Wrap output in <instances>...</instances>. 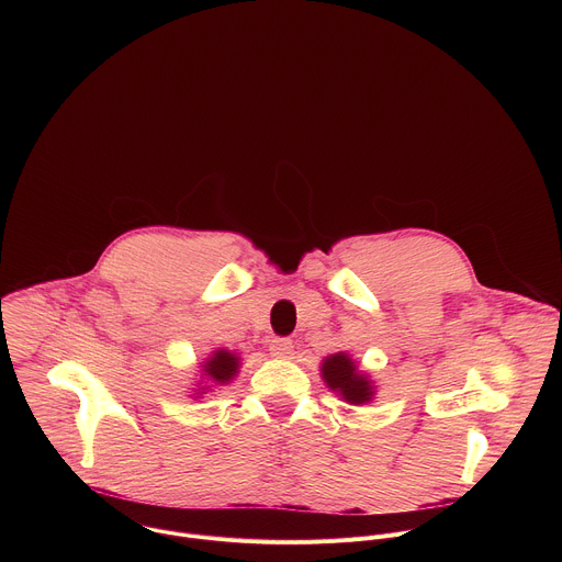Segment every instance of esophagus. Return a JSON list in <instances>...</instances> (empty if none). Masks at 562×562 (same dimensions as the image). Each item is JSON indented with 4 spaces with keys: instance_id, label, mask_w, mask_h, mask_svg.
<instances>
[{
    "instance_id": "34e87169",
    "label": "esophagus",
    "mask_w": 562,
    "mask_h": 562,
    "mask_svg": "<svg viewBox=\"0 0 562 562\" xmlns=\"http://www.w3.org/2000/svg\"><path fill=\"white\" fill-rule=\"evenodd\" d=\"M269 351H271L273 358L286 360V358L293 356V345H291V340H286V338H276V340H271Z\"/></svg>"
}]
</instances>
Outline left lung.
Segmentation results:
<instances>
[{
    "instance_id": "1",
    "label": "left lung",
    "mask_w": 562,
    "mask_h": 562,
    "mask_svg": "<svg viewBox=\"0 0 562 562\" xmlns=\"http://www.w3.org/2000/svg\"><path fill=\"white\" fill-rule=\"evenodd\" d=\"M319 375L325 384L340 397L347 405L362 407L373 403L375 397V382L360 364L345 351L327 356L319 362Z\"/></svg>"
}]
</instances>
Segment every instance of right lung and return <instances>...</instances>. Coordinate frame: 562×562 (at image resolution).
Wrapping results in <instances>:
<instances>
[{"label":"right lung","instance_id":"add662e5","mask_svg":"<svg viewBox=\"0 0 562 562\" xmlns=\"http://www.w3.org/2000/svg\"><path fill=\"white\" fill-rule=\"evenodd\" d=\"M239 367H243V358L237 353L228 349L211 351V356L200 364V380H195L198 389H193V395L202 397V393L213 391L215 386L231 384L239 373Z\"/></svg>","mask_w":562,"mask_h":562}]
</instances>
